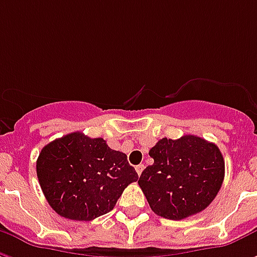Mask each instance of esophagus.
Masks as SVG:
<instances>
[{
  "label": "esophagus",
  "mask_w": 257,
  "mask_h": 257,
  "mask_svg": "<svg viewBox=\"0 0 257 257\" xmlns=\"http://www.w3.org/2000/svg\"><path fill=\"white\" fill-rule=\"evenodd\" d=\"M143 169H145V165H143V164H140V165H138V167H136V172H138V175H142V172H143Z\"/></svg>",
  "instance_id": "esophagus-1"
}]
</instances>
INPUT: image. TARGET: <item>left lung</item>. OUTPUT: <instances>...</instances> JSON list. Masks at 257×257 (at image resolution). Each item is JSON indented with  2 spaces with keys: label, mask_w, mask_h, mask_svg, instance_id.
<instances>
[{
  "label": "left lung",
  "mask_w": 257,
  "mask_h": 257,
  "mask_svg": "<svg viewBox=\"0 0 257 257\" xmlns=\"http://www.w3.org/2000/svg\"><path fill=\"white\" fill-rule=\"evenodd\" d=\"M154 160L139 178L154 213L182 220L199 213L215 199L224 179L219 147L194 135L158 140L150 151Z\"/></svg>",
  "instance_id": "left-lung-1"
}]
</instances>
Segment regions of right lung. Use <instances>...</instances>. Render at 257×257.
I'll use <instances>...</instances> for the list:
<instances>
[{
  "instance_id": "right-lung-1",
  "label": "right lung",
  "mask_w": 257,
  "mask_h": 257,
  "mask_svg": "<svg viewBox=\"0 0 257 257\" xmlns=\"http://www.w3.org/2000/svg\"><path fill=\"white\" fill-rule=\"evenodd\" d=\"M37 176L52 209L78 221L110 212L125 187L139 179L126 154L81 132L45 146L37 160Z\"/></svg>"
}]
</instances>
